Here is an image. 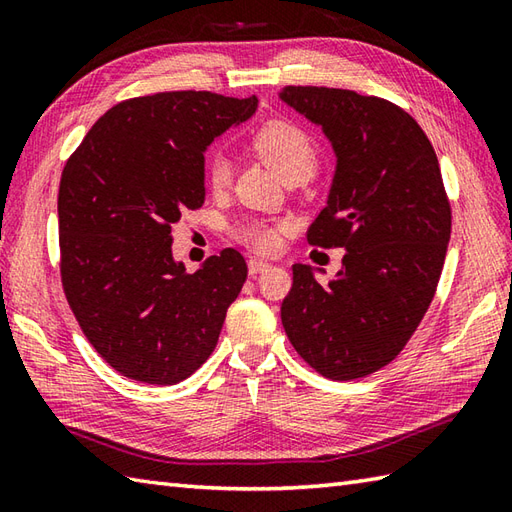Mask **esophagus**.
I'll return each mask as SVG.
<instances>
[{"label":"esophagus","mask_w":512,"mask_h":512,"mask_svg":"<svg viewBox=\"0 0 512 512\" xmlns=\"http://www.w3.org/2000/svg\"><path fill=\"white\" fill-rule=\"evenodd\" d=\"M270 268V264L268 262H264V259H248V273L250 275H259V273H264V270H268Z\"/></svg>","instance_id":"obj_1"}]
</instances>
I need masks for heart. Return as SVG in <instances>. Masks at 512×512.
<instances>
[{
	"label": "heart",
	"instance_id": "heart-1",
	"mask_svg": "<svg viewBox=\"0 0 512 512\" xmlns=\"http://www.w3.org/2000/svg\"><path fill=\"white\" fill-rule=\"evenodd\" d=\"M250 145H253L255 154L284 182L297 176L312 178L314 171H317V147H314L308 132H303L295 123L270 121L257 129ZM206 176H209V184L215 191L226 189L233 178V165L228 156L215 154L209 160ZM237 235L255 250H273L279 244V228L262 222L242 226Z\"/></svg>",
	"mask_w": 512,
	"mask_h": 512
}]
</instances>
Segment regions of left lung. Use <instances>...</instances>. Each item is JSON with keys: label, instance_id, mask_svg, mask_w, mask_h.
I'll return each instance as SVG.
<instances>
[{"label": "left lung", "instance_id": "8db88e82", "mask_svg": "<svg viewBox=\"0 0 512 512\" xmlns=\"http://www.w3.org/2000/svg\"><path fill=\"white\" fill-rule=\"evenodd\" d=\"M279 99L321 127L336 156L308 242L345 250L341 270L292 266L281 323L319 374L352 380L400 354L436 295L451 237L438 156L413 118L378 96L288 85Z\"/></svg>", "mask_w": 512, "mask_h": 512}]
</instances>
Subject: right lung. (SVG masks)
<instances>
[{"label":"right lung","instance_id":"right-lung-1","mask_svg":"<svg viewBox=\"0 0 512 512\" xmlns=\"http://www.w3.org/2000/svg\"><path fill=\"white\" fill-rule=\"evenodd\" d=\"M257 96L160 92L114 105L65 162L61 279L83 334L116 372L176 385L215 350L246 262L224 248L187 273L182 213L204 204V151L248 121Z\"/></svg>","mask_w":512,"mask_h":512}]
</instances>
